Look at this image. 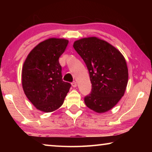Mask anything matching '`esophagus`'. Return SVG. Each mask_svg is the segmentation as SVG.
I'll use <instances>...</instances> for the list:
<instances>
[{
  "instance_id": "obj_1",
  "label": "esophagus",
  "mask_w": 152,
  "mask_h": 152,
  "mask_svg": "<svg viewBox=\"0 0 152 152\" xmlns=\"http://www.w3.org/2000/svg\"><path fill=\"white\" fill-rule=\"evenodd\" d=\"M72 86L74 88H75V87H76L77 86V84H76V82H75V81H74L73 82H72Z\"/></svg>"
}]
</instances>
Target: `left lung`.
I'll use <instances>...</instances> for the list:
<instances>
[{"label": "left lung", "instance_id": "obj_1", "mask_svg": "<svg viewBox=\"0 0 152 152\" xmlns=\"http://www.w3.org/2000/svg\"><path fill=\"white\" fill-rule=\"evenodd\" d=\"M88 68L91 92L84 97L87 107L101 113L112 109L124 95L128 69L121 53L96 37L82 38L73 45Z\"/></svg>", "mask_w": 152, "mask_h": 152}]
</instances>
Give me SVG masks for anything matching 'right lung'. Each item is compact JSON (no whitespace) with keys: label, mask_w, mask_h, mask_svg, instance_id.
<instances>
[{"label":"right lung","mask_w":152,"mask_h":152,"mask_svg":"<svg viewBox=\"0 0 152 152\" xmlns=\"http://www.w3.org/2000/svg\"><path fill=\"white\" fill-rule=\"evenodd\" d=\"M68 40L50 38L30 51L22 70V85L30 102L41 111H54L62 105L71 87L62 80L59 58Z\"/></svg>","instance_id":"1"}]
</instances>
